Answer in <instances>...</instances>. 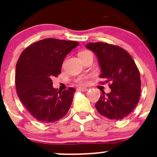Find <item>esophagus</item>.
Listing matches in <instances>:
<instances>
[{"instance_id": "obj_1", "label": "esophagus", "mask_w": 157, "mask_h": 157, "mask_svg": "<svg viewBox=\"0 0 157 157\" xmlns=\"http://www.w3.org/2000/svg\"><path fill=\"white\" fill-rule=\"evenodd\" d=\"M77 90H78L79 91H82V92L88 91V89L84 88V87H78V88H77Z\"/></svg>"}]
</instances>
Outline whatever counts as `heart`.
<instances>
[{
  "mask_svg": "<svg viewBox=\"0 0 157 157\" xmlns=\"http://www.w3.org/2000/svg\"><path fill=\"white\" fill-rule=\"evenodd\" d=\"M89 54H91V52H90V51L84 50L80 52L79 56H80V58H83V57L86 56V55H89ZM89 78H90V75H82V76H80V77H77V78L75 79V82L77 83H78V84L86 85L87 84Z\"/></svg>",
  "mask_w": 157,
  "mask_h": 157,
  "instance_id": "b5f03b06",
  "label": "heart"
}]
</instances>
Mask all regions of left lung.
Returning a JSON list of instances; mask_svg holds the SVG:
<instances>
[{
	"instance_id": "left-lung-1",
	"label": "left lung",
	"mask_w": 157,
	"mask_h": 157,
	"mask_svg": "<svg viewBox=\"0 0 157 157\" xmlns=\"http://www.w3.org/2000/svg\"><path fill=\"white\" fill-rule=\"evenodd\" d=\"M86 47L96 55L101 67L99 77L109 83L111 92L102 94L95 105L100 115L121 120L137 106L141 91L140 71L127 51L105 42H90Z\"/></svg>"
}]
</instances>
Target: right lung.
<instances>
[{
  "mask_svg": "<svg viewBox=\"0 0 157 157\" xmlns=\"http://www.w3.org/2000/svg\"><path fill=\"white\" fill-rule=\"evenodd\" d=\"M74 41L45 39L31 44L16 67V89L25 108L41 122H55L68 112L75 89L58 91L52 77L61 74L66 55L77 47Z\"/></svg>",
  "mask_w": 157,
  "mask_h": 157,
  "instance_id": "1",
  "label": "right lung"
}]
</instances>
